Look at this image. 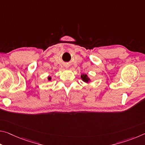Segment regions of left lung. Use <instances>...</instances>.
<instances>
[{"label":"left lung","instance_id":"obj_1","mask_svg":"<svg viewBox=\"0 0 145 145\" xmlns=\"http://www.w3.org/2000/svg\"><path fill=\"white\" fill-rule=\"evenodd\" d=\"M80 77H81L82 80H83V81L86 82V83H88L90 81V78L88 77V75L86 74H82L80 75Z\"/></svg>","mask_w":145,"mask_h":145}]
</instances>
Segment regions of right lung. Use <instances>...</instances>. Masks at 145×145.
<instances>
[{
  "mask_svg": "<svg viewBox=\"0 0 145 145\" xmlns=\"http://www.w3.org/2000/svg\"><path fill=\"white\" fill-rule=\"evenodd\" d=\"M48 80H51V77H48Z\"/></svg>",
  "mask_w": 145,
  "mask_h": 145,
  "instance_id": "obj_1",
  "label": "right lung"
}]
</instances>
